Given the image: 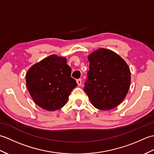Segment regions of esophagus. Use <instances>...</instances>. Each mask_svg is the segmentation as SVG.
Segmentation results:
<instances>
[{
	"label": "esophagus",
	"instance_id": "34e87169",
	"mask_svg": "<svg viewBox=\"0 0 154 154\" xmlns=\"http://www.w3.org/2000/svg\"><path fill=\"white\" fill-rule=\"evenodd\" d=\"M77 83L79 86H81V83H82V80H81V79H79L77 80Z\"/></svg>",
	"mask_w": 154,
	"mask_h": 154
}]
</instances>
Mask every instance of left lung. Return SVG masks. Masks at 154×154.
Wrapping results in <instances>:
<instances>
[{"label":"left lung","mask_w":154,"mask_h":154,"mask_svg":"<svg viewBox=\"0 0 154 154\" xmlns=\"http://www.w3.org/2000/svg\"><path fill=\"white\" fill-rule=\"evenodd\" d=\"M89 71L84 91L97 109L119 106L128 92L131 73L126 62L112 50L100 48L88 56Z\"/></svg>","instance_id":"left-lung-1"}]
</instances>
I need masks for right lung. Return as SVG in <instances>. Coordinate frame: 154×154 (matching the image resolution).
Here are the masks:
<instances>
[{"label":"right lung","instance_id":"add662e5","mask_svg":"<svg viewBox=\"0 0 154 154\" xmlns=\"http://www.w3.org/2000/svg\"><path fill=\"white\" fill-rule=\"evenodd\" d=\"M71 73L67 59L57 55H51L32 65L27 71L26 82L35 103L48 111L63 107L77 87Z\"/></svg>","mask_w":154,"mask_h":154}]
</instances>
